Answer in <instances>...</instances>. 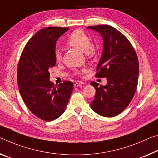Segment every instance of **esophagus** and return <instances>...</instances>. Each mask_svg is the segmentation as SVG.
<instances>
[{
	"label": "esophagus",
	"instance_id": "1",
	"mask_svg": "<svg viewBox=\"0 0 158 158\" xmlns=\"http://www.w3.org/2000/svg\"><path fill=\"white\" fill-rule=\"evenodd\" d=\"M84 84V82H82V81H77L74 82V87H78V86H81V85H83Z\"/></svg>",
	"mask_w": 158,
	"mask_h": 158
}]
</instances>
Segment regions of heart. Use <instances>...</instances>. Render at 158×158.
Wrapping results in <instances>:
<instances>
[{
	"label": "heart",
	"instance_id": "1",
	"mask_svg": "<svg viewBox=\"0 0 158 158\" xmlns=\"http://www.w3.org/2000/svg\"><path fill=\"white\" fill-rule=\"evenodd\" d=\"M67 44L84 52L89 57L94 56L96 53V48L92 43L91 37L81 29H77L72 32L67 40ZM54 56L56 62H60L62 58L61 50L57 48H56Z\"/></svg>",
	"mask_w": 158,
	"mask_h": 158
}]
</instances>
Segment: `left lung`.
Listing matches in <instances>:
<instances>
[{"label":"left lung","mask_w":158,"mask_h":158,"mask_svg":"<svg viewBox=\"0 0 158 158\" xmlns=\"http://www.w3.org/2000/svg\"><path fill=\"white\" fill-rule=\"evenodd\" d=\"M88 28L99 32L103 39L96 77L107 78L103 86L91 82L96 90L91 107L101 116H117L129 106L136 91L139 67L136 52L128 39L114 27L96 25Z\"/></svg>","instance_id":"8db88e82"}]
</instances>
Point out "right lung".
<instances>
[{
  "mask_svg": "<svg viewBox=\"0 0 158 158\" xmlns=\"http://www.w3.org/2000/svg\"><path fill=\"white\" fill-rule=\"evenodd\" d=\"M68 29L51 27L39 30L25 45L17 65V84L22 100L35 116L46 122L63 113L73 90L72 81L55 86L49 80L48 69L56 64V41Z\"/></svg>",
  "mask_w": 158,
  "mask_h": 158,
  "instance_id": "add662e5",
  "label": "right lung"
}]
</instances>
